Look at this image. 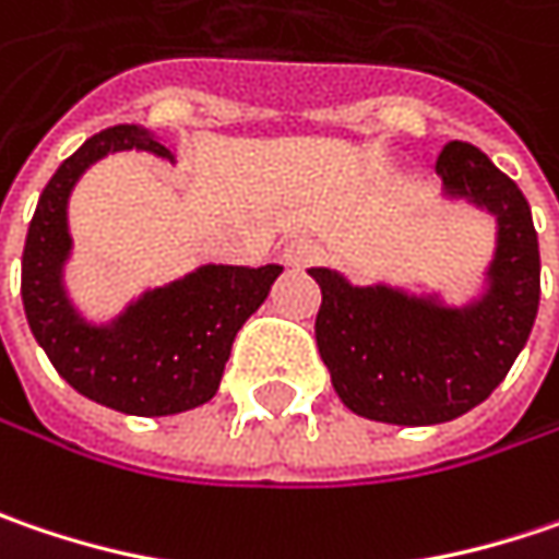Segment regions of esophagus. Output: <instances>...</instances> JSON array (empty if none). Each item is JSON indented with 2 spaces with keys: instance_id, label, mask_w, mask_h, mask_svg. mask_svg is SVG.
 <instances>
[{
  "instance_id": "obj_1",
  "label": "esophagus",
  "mask_w": 559,
  "mask_h": 559,
  "mask_svg": "<svg viewBox=\"0 0 559 559\" xmlns=\"http://www.w3.org/2000/svg\"><path fill=\"white\" fill-rule=\"evenodd\" d=\"M321 258V245H314L311 238H293L283 248V264L286 266H308Z\"/></svg>"
}]
</instances>
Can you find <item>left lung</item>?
Wrapping results in <instances>:
<instances>
[{
	"mask_svg": "<svg viewBox=\"0 0 559 559\" xmlns=\"http://www.w3.org/2000/svg\"><path fill=\"white\" fill-rule=\"evenodd\" d=\"M443 188L497 216L490 289L468 308L352 286L311 266L321 286L314 340L333 390L355 415L386 425H440L485 403L510 374L542 298V254L532 207L519 185L468 141L437 154Z\"/></svg>",
	"mask_w": 559,
	"mask_h": 559,
	"instance_id": "8db88e82",
	"label": "left lung"
}]
</instances>
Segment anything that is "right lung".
<instances>
[{"mask_svg": "<svg viewBox=\"0 0 559 559\" xmlns=\"http://www.w3.org/2000/svg\"><path fill=\"white\" fill-rule=\"evenodd\" d=\"M131 147L173 159L154 131L116 126L87 138L46 182L21 254V298L34 340L81 396L154 418L213 400L236 333L264 305L283 266H201L147 293L109 326L84 321L62 289L69 191L94 159Z\"/></svg>", "mask_w": 559, "mask_h": 559, "instance_id": "add662e5", "label": "right lung"}]
</instances>
